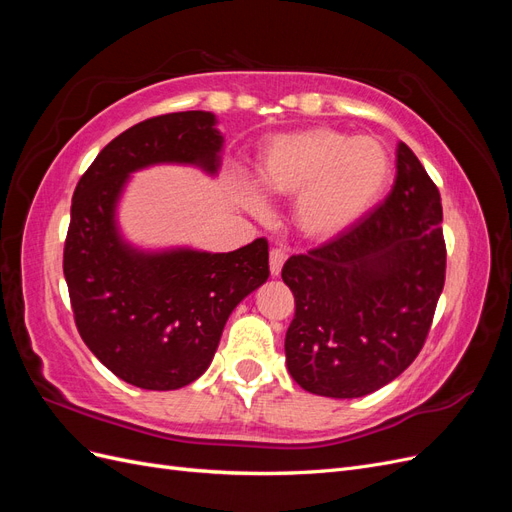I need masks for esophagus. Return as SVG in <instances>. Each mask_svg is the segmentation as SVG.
Wrapping results in <instances>:
<instances>
[{
	"mask_svg": "<svg viewBox=\"0 0 512 512\" xmlns=\"http://www.w3.org/2000/svg\"><path fill=\"white\" fill-rule=\"evenodd\" d=\"M286 252L282 250V247H273L271 250V256H269V269H271V275H280L284 262H286Z\"/></svg>",
	"mask_w": 512,
	"mask_h": 512,
	"instance_id": "esophagus-1",
	"label": "esophagus"
}]
</instances>
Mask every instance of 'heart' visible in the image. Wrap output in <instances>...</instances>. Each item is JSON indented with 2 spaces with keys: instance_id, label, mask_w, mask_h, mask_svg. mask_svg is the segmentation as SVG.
<instances>
[{
  "instance_id": "b5f03b06",
  "label": "heart",
  "mask_w": 512,
  "mask_h": 512,
  "mask_svg": "<svg viewBox=\"0 0 512 512\" xmlns=\"http://www.w3.org/2000/svg\"><path fill=\"white\" fill-rule=\"evenodd\" d=\"M393 179V158L378 138L333 128L277 134L262 147L256 181L275 198H294L292 220L303 237L331 241L378 207ZM252 211L267 205L247 194Z\"/></svg>"
}]
</instances>
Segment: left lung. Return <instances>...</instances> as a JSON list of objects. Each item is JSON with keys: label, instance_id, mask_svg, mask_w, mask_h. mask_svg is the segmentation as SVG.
<instances>
[{"label": "left lung", "instance_id": "1", "mask_svg": "<svg viewBox=\"0 0 512 512\" xmlns=\"http://www.w3.org/2000/svg\"><path fill=\"white\" fill-rule=\"evenodd\" d=\"M440 224L436 183L399 143L384 203L342 237L286 260L282 280L294 294V318L284 350L301 389L363 397L416 359L444 288Z\"/></svg>", "mask_w": 512, "mask_h": 512}]
</instances>
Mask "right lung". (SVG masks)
Here are the masks:
<instances>
[{
  "mask_svg": "<svg viewBox=\"0 0 512 512\" xmlns=\"http://www.w3.org/2000/svg\"><path fill=\"white\" fill-rule=\"evenodd\" d=\"M215 123L205 111L136 123L98 153L72 196L64 275L76 329L138 389L175 391L203 376L232 309L269 277L267 239L211 254L143 252L119 235L117 203L136 170L192 164L218 173L224 138Z\"/></svg>",
  "mask_w": 512,
  "mask_h": 512,
  "instance_id": "1",
  "label": "right lung"
}]
</instances>
